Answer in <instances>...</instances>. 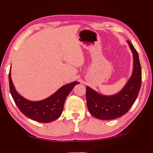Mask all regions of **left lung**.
Returning <instances> with one entry per match:
<instances>
[{
    "instance_id": "obj_1",
    "label": "left lung",
    "mask_w": 153,
    "mask_h": 153,
    "mask_svg": "<svg viewBox=\"0 0 153 153\" xmlns=\"http://www.w3.org/2000/svg\"><path fill=\"white\" fill-rule=\"evenodd\" d=\"M128 43L133 54L134 67L130 78L122 90L115 94L105 96L86 87L88 108L92 115L99 120H108L121 117L128 112L138 97L142 83L141 65L138 52L128 40Z\"/></svg>"
}]
</instances>
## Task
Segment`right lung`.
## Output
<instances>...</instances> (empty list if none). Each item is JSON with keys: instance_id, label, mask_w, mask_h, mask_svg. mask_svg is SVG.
<instances>
[{"instance_id": "add662e5", "label": "right lung", "mask_w": 153, "mask_h": 153, "mask_svg": "<svg viewBox=\"0 0 153 153\" xmlns=\"http://www.w3.org/2000/svg\"><path fill=\"white\" fill-rule=\"evenodd\" d=\"M10 92L15 104L24 115L31 120L40 123H49L60 117L63 112L67 97L77 82L64 85L50 97L38 101H31L18 93L13 84L11 70L9 74Z\"/></svg>"}]
</instances>
